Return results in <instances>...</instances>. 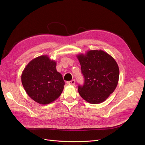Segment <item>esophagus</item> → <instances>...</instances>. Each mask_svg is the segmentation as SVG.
<instances>
[{"label":"esophagus","mask_w":145,"mask_h":145,"mask_svg":"<svg viewBox=\"0 0 145 145\" xmlns=\"http://www.w3.org/2000/svg\"><path fill=\"white\" fill-rule=\"evenodd\" d=\"M67 84L68 85H75V80H72L71 81H68L67 82Z\"/></svg>","instance_id":"obj_1"}]
</instances>
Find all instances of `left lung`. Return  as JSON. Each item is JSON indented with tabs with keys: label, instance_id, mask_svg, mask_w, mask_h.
<instances>
[{
	"label": "left lung",
	"instance_id": "obj_1",
	"mask_svg": "<svg viewBox=\"0 0 145 145\" xmlns=\"http://www.w3.org/2000/svg\"><path fill=\"white\" fill-rule=\"evenodd\" d=\"M85 78L78 86L80 96L91 104L105 101L115 90L119 81V69L110 55L102 50H91L76 56Z\"/></svg>",
	"mask_w": 145,
	"mask_h": 145
}]
</instances>
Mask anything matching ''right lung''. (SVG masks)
<instances>
[{"instance_id": "right-lung-1", "label": "right lung", "mask_w": 145, "mask_h": 145, "mask_svg": "<svg viewBox=\"0 0 145 145\" xmlns=\"http://www.w3.org/2000/svg\"><path fill=\"white\" fill-rule=\"evenodd\" d=\"M56 67L55 60L42 55L32 60L24 69L21 76L23 86L36 102L50 103L62 93L65 82Z\"/></svg>"}]
</instances>
